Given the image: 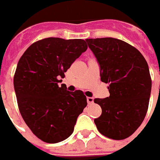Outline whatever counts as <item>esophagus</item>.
<instances>
[{
  "label": "esophagus",
  "mask_w": 160,
  "mask_h": 160,
  "mask_svg": "<svg viewBox=\"0 0 160 160\" xmlns=\"http://www.w3.org/2000/svg\"><path fill=\"white\" fill-rule=\"evenodd\" d=\"M87 101H88L89 104H93L94 103V99L92 97H88L87 98Z\"/></svg>",
  "instance_id": "esophagus-1"
}]
</instances>
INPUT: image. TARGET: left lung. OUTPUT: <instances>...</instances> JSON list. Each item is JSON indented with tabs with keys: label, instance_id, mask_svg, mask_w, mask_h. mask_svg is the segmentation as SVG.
<instances>
[{
	"label": "left lung",
	"instance_id": "left-lung-1",
	"mask_svg": "<svg viewBox=\"0 0 160 160\" xmlns=\"http://www.w3.org/2000/svg\"><path fill=\"white\" fill-rule=\"evenodd\" d=\"M100 66V80L108 83L109 97L95 99L102 113L94 119L103 136L120 140L131 136L145 118L151 77L143 55L115 38L87 39Z\"/></svg>",
	"mask_w": 160,
	"mask_h": 160
}]
</instances>
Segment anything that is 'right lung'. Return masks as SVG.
<instances>
[{
    "instance_id": "right-lung-1",
    "label": "right lung",
    "mask_w": 160,
    "mask_h": 160,
    "mask_svg": "<svg viewBox=\"0 0 160 160\" xmlns=\"http://www.w3.org/2000/svg\"><path fill=\"white\" fill-rule=\"evenodd\" d=\"M88 49L84 40L45 38L32 43L19 60L14 77L19 110L33 134L46 143L71 136L87 106L83 91H68L59 83Z\"/></svg>"
}]
</instances>
